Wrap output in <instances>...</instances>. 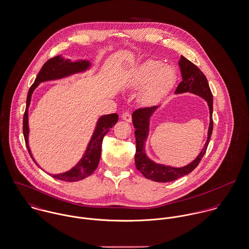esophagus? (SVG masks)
Masks as SVG:
<instances>
[{
  "label": "esophagus",
  "instance_id": "obj_1",
  "mask_svg": "<svg viewBox=\"0 0 249 249\" xmlns=\"http://www.w3.org/2000/svg\"><path fill=\"white\" fill-rule=\"evenodd\" d=\"M122 119L127 123H131L132 122V117H131V114L128 113V112H124L122 115Z\"/></svg>",
  "mask_w": 249,
  "mask_h": 249
}]
</instances>
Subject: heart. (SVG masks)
I'll use <instances>...</instances> for the list:
<instances>
[{"mask_svg":"<svg viewBox=\"0 0 249 249\" xmlns=\"http://www.w3.org/2000/svg\"><path fill=\"white\" fill-rule=\"evenodd\" d=\"M177 80L175 69L162 62L149 60L134 69L126 82V88L138 90L139 101L143 105L152 104L174 87Z\"/></svg>","mask_w":249,"mask_h":249,"instance_id":"1","label":"heart"}]
</instances>
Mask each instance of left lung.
Masks as SVG:
<instances>
[{
	"mask_svg": "<svg viewBox=\"0 0 249 249\" xmlns=\"http://www.w3.org/2000/svg\"><path fill=\"white\" fill-rule=\"evenodd\" d=\"M179 67L181 69V82L177 87L175 94H181L185 92L192 93L203 98L208 105L210 116L207 140L199 155L190 163L184 166L174 167L163 163H158L146 155L145 142L149 135L150 118L156 112L160 106L135 110L132 114V123L136 129L134 132L136 138V167L145 178L158 182L175 181L193 171L204 157L213 130V96L206 77L200 68L185 59L183 56L180 57Z\"/></svg>",
	"mask_w": 249,
	"mask_h": 249,
	"instance_id": "1",
	"label": "left lung"
}]
</instances>
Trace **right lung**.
<instances>
[{"label": "right lung", "instance_id": "1", "mask_svg": "<svg viewBox=\"0 0 249 249\" xmlns=\"http://www.w3.org/2000/svg\"><path fill=\"white\" fill-rule=\"evenodd\" d=\"M92 67L89 61L88 60H77L72 62L70 59H66L62 55H58L54 58L48 60L42 69L40 70L39 74L37 75L34 84L30 87L27 98H26V107L25 112L23 114V132L25 144L27 146L29 155L31 156L34 162L40 167L37 163L33 155L31 153L29 144H28V136H29V125H28V108L31 102V97L34 90L38 88L41 83L60 80L69 77L74 74L86 72ZM119 116L118 114H107L101 116L96 124V127L91 136L90 141L87 146V149L80 159V160L68 171L59 173V174H49L54 179L61 180L65 181H78L90 176L91 174L97 168L101 153H102V142L105 135L107 134L109 129L113 127L118 122Z\"/></svg>", "mask_w": 249, "mask_h": 249}]
</instances>
